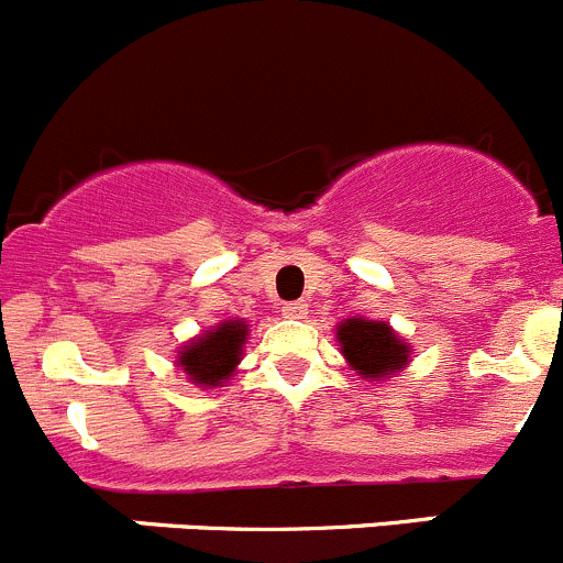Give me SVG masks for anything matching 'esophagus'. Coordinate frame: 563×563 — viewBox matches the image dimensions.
I'll use <instances>...</instances> for the list:
<instances>
[{
  "label": "esophagus",
  "instance_id": "obj_1",
  "mask_svg": "<svg viewBox=\"0 0 563 563\" xmlns=\"http://www.w3.org/2000/svg\"><path fill=\"white\" fill-rule=\"evenodd\" d=\"M283 316H288V319H305V316H308V302H305V299L286 302L283 305Z\"/></svg>",
  "mask_w": 563,
  "mask_h": 563
}]
</instances>
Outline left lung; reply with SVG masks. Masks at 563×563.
Instances as JSON below:
<instances>
[{"label":"left lung","instance_id":"8db88e82","mask_svg":"<svg viewBox=\"0 0 563 563\" xmlns=\"http://www.w3.org/2000/svg\"><path fill=\"white\" fill-rule=\"evenodd\" d=\"M338 343L346 363L363 379H385L407 365L409 346L385 321L346 319L338 324Z\"/></svg>","mask_w":563,"mask_h":563}]
</instances>
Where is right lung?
<instances>
[{
    "instance_id": "right-lung-1",
    "label": "right lung",
    "mask_w": 563,
    "mask_h": 563,
    "mask_svg": "<svg viewBox=\"0 0 563 563\" xmlns=\"http://www.w3.org/2000/svg\"><path fill=\"white\" fill-rule=\"evenodd\" d=\"M247 341V324L228 319L214 330H206L178 352V368L200 387H217L236 371L242 346Z\"/></svg>"
}]
</instances>
